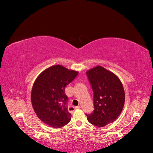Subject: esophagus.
<instances>
[{
  "mask_svg": "<svg viewBox=\"0 0 153 153\" xmlns=\"http://www.w3.org/2000/svg\"><path fill=\"white\" fill-rule=\"evenodd\" d=\"M76 109H79V108H81V106H76Z\"/></svg>",
  "mask_w": 153,
  "mask_h": 153,
  "instance_id": "esophagus-1",
  "label": "esophagus"
}]
</instances>
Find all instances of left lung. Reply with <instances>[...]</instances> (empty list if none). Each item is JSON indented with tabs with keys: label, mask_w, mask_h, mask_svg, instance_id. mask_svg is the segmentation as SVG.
I'll use <instances>...</instances> for the list:
<instances>
[{
	"label": "left lung",
	"mask_w": 153,
	"mask_h": 153,
	"mask_svg": "<svg viewBox=\"0 0 153 153\" xmlns=\"http://www.w3.org/2000/svg\"><path fill=\"white\" fill-rule=\"evenodd\" d=\"M94 93V111L86 114L89 122L97 127L112 123L121 114L125 102V92L119 77L102 66L87 71Z\"/></svg>",
	"instance_id": "left-lung-1"
}]
</instances>
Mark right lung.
I'll list each match as a JSON object with an SVG mask.
<instances>
[{"label": "right lung", "instance_id": "add662e5", "mask_svg": "<svg viewBox=\"0 0 153 153\" xmlns=\"http://www.w3.org/2000/svg\"><path fill=\"white\" fill-rule=\"evenodd\" d=\"M78 71L61 65L45 69L35 79L31 90V104L37 117L45 124L60 128L71 120L66 106L65 87L75 79Z\"/></svg>", "mask_w": 153, "mask_h": 153}]
</instances>
